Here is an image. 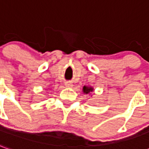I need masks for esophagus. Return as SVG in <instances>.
Returning <instances> with one entry per match:
<instances>
[{
  "mask_svg": "<svg viewBox=\"0 0 149 149\" xmlns=\"http://www.w3.org/2000/svg\"><path fill=\"white\" fill-rule=\"evenodd\" d=\"M65 86L66 88H71L73 86V84L70 82H66V83H65Z\"/></svg>",
  "mask_w": 149,
  "mask_h": 149,
  "instance_id": "1",
  "label": "esophagus"
}]
</instances>
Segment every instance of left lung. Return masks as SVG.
Segmentation results:
<instances>
[{
	"label": "left lung",
	"instance_id": "obj_1",
	"mask_svg": "<svg viewBox=\"0 0 149 149\" xmlns=\"http://www.w3.org/2000/svg\"><path fill=\"white\" fill-rule=\"evenodd\" d=\"M83 92L84 94H88L90 92H93V88L92 87H88V86H84L83 88Z\"/></svg>",
	"mask_w": 149,
	"mask_h": 149
}]
</instances>
